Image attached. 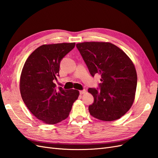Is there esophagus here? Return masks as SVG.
<instances>
[{"label": "esophagus", "instance_id": "esophagus-1", "mask_svg": "<svg viewBox=\"0 0 158 158\" xmlns=\"http://www.w3.org/2000/svg\"><path fill=\"white\" fill-rule=\"evenodd\" d=\"M80 94H85V93H86V91H85V90H83V91H80Z\"/></svg>", "mask_w": 158, "mask_h": 158}]
</instances>
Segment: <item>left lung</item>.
<instances>
[{
	"label": "left lung",
	"instance_id": "1",
	"mask_svg": "<svg viewBox=\"0 0 158 158\" xmlns=\"http://www.w3.org/2000/svg\"><path fill=\"white\" fill-rule=\"evenodd\" d=\"M76 46L91 75L101 76L100 91L88 89L94 97L90 114L106 122L119 119L131 108L136 94L137 73L132 61L110 42H86Z\"/></svg>",
	"mask_w": 158,
	"mask_h": 158
}]
</instances>
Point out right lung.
Returning a JSON list of instances; mask_svg holds the SVG:
<instances>
[{"label":"right lung","mask_w":158,"mask_h":158,"mask_svg":"<svg viewBox=\"0 0 158 158\" xmlns=\"http://www.w3.org/2000/svg\"><path fill=\"white\" fill-rule=\"evenodd\" d=\"M75 42L44 44L31 53L22 68L20 91L29 110L48 124H56L69 115L79 91L56 89L54 80L61 59L74 48Z\"/></svg>","instance_id":"add662e5"}]
</instances>
